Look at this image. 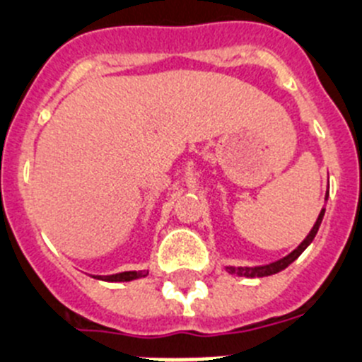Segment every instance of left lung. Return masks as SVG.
<instances>
[{
  "instance_id": "left-lung-1",
  "label": "left lung",
  "mask_w": 362,
  "mask_h": 362,
  "mask_svg": "<svg viewBox=\"0 0 362 362\" xmlns=\"http://www.w3.org/2000/svg\"><path fill=\"white\" fill-rule=\"evenodd\" d=\"M325 199H328V190H327V195H325ZM323 215H325V208L320 211V215H317L316 224H314L313 230L309 231V235H307L300 246H298L294 251H291L287 257L280 258V260H276V262H271V264H265V265H255V267H235V265H226L224 269H226L230 274H235V276H246V278H264V276H271V274L280 273V271H284L287 265L293 264V262L296 260V258L300 257V255L303 253V251L307 250L310 244H313L314 237H316L317 230H320V226H321V221H323Z\"/></svg>"
}]
</instances>
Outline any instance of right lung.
Returning a JSON list of instances; mask_svg holds the SVG:
<instances>
[{"mask_svg": "<svg viewBox=\"0 0 362 362\" xmlns=\"http://www.w3.org/2000/svg\"><path fill=\"white\" fill-rule=\"evenodd\" d=\"M148 274V271H124V273H116V274H107V276H93L97 278V280H104V281H131V280H138V278H145Z\"/></svg>", "mask_w": 362, "mask_h": 362, "instance_id": "right-lung-1", "label": "right lung"}]
</instances>
